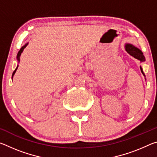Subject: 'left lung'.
<instances>
[{"label": "left lung", "instance_id": "left-lung-1", "mask_svg": "<svg viewBox=\"0 0 157 157\" xmlns=\"http://www.w3.org/2000/svg\"><path fill=\"white\" fill-rule=\"evenodd\" d=\"M125 50L130 55H132V56L136 58V59H139L140 62H144L145 61V57L144 55H143L142 51L139 48H137L136 47L132 46V44H126ZM140 70H141V72L143 74L141 67H140ZM143 75H144V74H143Z\"/></svg>", "mask_w": 157, "mask_h": 157}]
</instances>
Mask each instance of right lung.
<instances>
[{"label": "right lung", "mask_w": 157, "mask_h": 157, "mask_svg": "<svg viewBox=\"0 0 157 157\" xmlns=\"http://www.w3.org/2000/svg\"><path fill=\"white\" fill-rule=\"evenodd\" d=\"M27 45H28V44H26L25 45V46H23L22 48H21L20 49V50H19V51H18V54H17V59H18V61H19V60H20V57H21V53H22V52L23 51V50H24V48H25L26 46H27ZM17 68H18V66H17V68H16V69H15V71H14V72H13V73H12V77H13V75H14V73H16V71H17Z\"/></svg>", "instance_id": "right-lung-1"}]
</instances>
